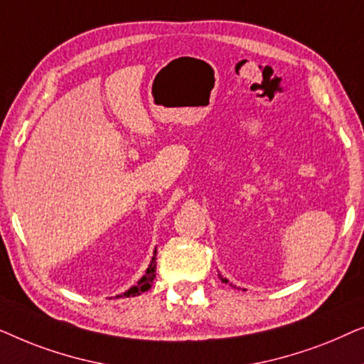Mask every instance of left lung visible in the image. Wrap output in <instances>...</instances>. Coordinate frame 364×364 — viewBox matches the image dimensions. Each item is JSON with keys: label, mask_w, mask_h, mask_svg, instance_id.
Returning a JSON list of instances; mask_svg holds the SVG:
<instances>
[{"label": "left lung", "mask_w": 364, "mask_h": 364, "mask_svg": "<svg viewBox=\"0 0 364 364\" xmlns=\"http://www.w3.org/2000/svg\"><path fill=\"white\" fill-rule=\"evenodd\" d=\"M218 277H220V278H222V275H220V273H218ZM222 282H225V283H228V280H227V278H222Z\"/></svg>", "instance_id": "obj_1"}]
</instances>
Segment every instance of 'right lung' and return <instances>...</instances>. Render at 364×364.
Segmentation results:
<instances>
[{
	"instance_id": "add662e5",
	"label": "right lung",
	"mask_w": 364,
	"mask_h": 364,
	"mask_svg": "<svg viewBox=\"0 0 364 364\" xmlns=\"http://www.w3.org/2000/svg\"><path fill=\"white\" fill-rule=\"evenodd\" d=\"M156 255H157V250H154V257H152V260H151V265L147 267L146 275H144V277L141 278V280L137 282V285L131 287L127 291H124L122 295H117V296H126V298H129V296H137V295H141V293L147 291L149 288L152 287L154 278H156Z\"/></svg>"
}]
</instances>
